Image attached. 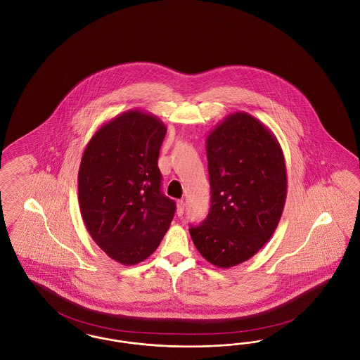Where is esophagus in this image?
Listing matches in <instances>:
<instances>
[{
    "instance_id": "obj_1",
    "label": "esophagus",
    "mask_w": 360,
    "mask_h": 360,
    "mask_svg": "<svg viewBox=\"0 0 360 360\" xmlns=\"http://www.w3.org/2000/svg\"><path fill=\"white\" fill-rule=\"evenodd\" d=\"M184 210H185V202L181 200L176 202V214L178 216H182L184 214Z\"/></svg>"
}]
</instances>
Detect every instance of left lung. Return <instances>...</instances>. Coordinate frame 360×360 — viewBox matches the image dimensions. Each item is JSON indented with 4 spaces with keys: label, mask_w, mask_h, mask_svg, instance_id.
I'll return each instance as SVG.
<instances>
[{
    "label": "left lung",
    "mask_w": 360,
    "mask_h": 360,
    "mask_svg": "<svg viewBox=\"0 0 360 360\" xmlns=\"http://www.w3.org/2000/svg\"><path fill=\"white\" fill-rule=\"evenodd\" d=\"M210 209L190 236L209 263L229 269L254 257L273 236L288 194L274 134L254 116H226L206 137Z\"/></svg>",
    "instance_id": "obj_1"
}]
</instances>
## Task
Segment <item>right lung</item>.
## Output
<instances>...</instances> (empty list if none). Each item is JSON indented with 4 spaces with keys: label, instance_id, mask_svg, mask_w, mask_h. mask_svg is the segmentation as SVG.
<instances>
[{
    "label": "right lung",
    "instance_id": "add662e5",
    "mask_svg": "<svg viewBox=\"0 0 360 360\" xmlns=\"http://www.w3.org/2000/svg\"><path fill=\"white\" fill-rule=\"evenodd\" d=\"M167 128L151 113L127 110L105 122L86 146L78 200L86 229L113 260L150 257L170 228L175 202L160 190L159 150Z\"/></svg>",
    "mask_w": 360,
    "mask_h": 360
}]
</instances>
